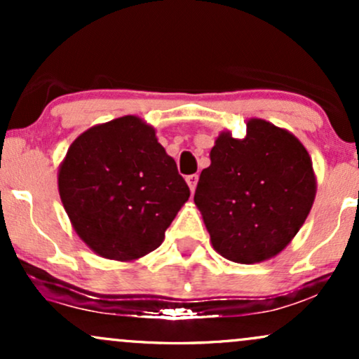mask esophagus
<instances>
[{"label":"esophagus","instance_id":"1","mask_svg":"<svg viewBox=\"0 0 359 359\" xmlns=\"http://www.w3.org/2000/svg\"><path fill=\"white\" fill-rule=\"evenodd\" d=\"M197 180H199V175H197V174H192V175H187V177H185V182H187L189 189H191V192L196 191Z\"/></svg>","mask_w":359,"mask_h":359}]
</instances>
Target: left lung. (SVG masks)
<instances>
[{"label":"left lung","mask_w":359,"mask_h":359,"mask_svg":"<svg viewBox=\"0 0 359 359\" xmlns=\"http://www.w3.org/2000/svg\"><path fill=\"white\" fill-rule=\"evenodd\" d=\"M209 156L194 203L212 248L243 265L277 257L302 228L316 199L306 147L290 131L251 118L245 138L221 131Z\"/></svg>","instance_id":"obj_1"}]
</instances>
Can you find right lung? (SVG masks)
<instances>
[{
	"instance_id": "right-lung-1",
	"label": "right lung",
	"mask_w": 359,
	"mask_h": 359,
	"mask_svg": "<svg viewBox=\"0 0 359 359\" xmlns=\"http://www.w3.org/2000/svg\"><path fill=\"white\" fill-rule=\"evenodd\" d=\"M57 184L77 236L116 262H135L158 248L191 196L155 128L131 114L74 140Z\"/></svg>"
}]
</instances>
